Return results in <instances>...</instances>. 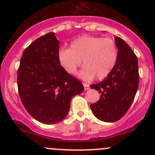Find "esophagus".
<instances>
[{
    "label": "esophagus",
    "mask_w": 155,
    "mask_h": 155,
    "mask_svg": "<svg viewBox=\"0 0 155 155\" xmlns=\"http://www.w3.org/2000/svg\"><path fill=\"white\" fill-rule=\"evenodd\" d=\"M83 85H84V87L85 90H89V89H90V85L84 83Z\"/></svg>",
    "instance_id": "1"
}]
</instances>
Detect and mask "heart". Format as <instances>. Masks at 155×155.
Listing matches in <instances>:
<instances>
[{
	"label": "heart",
	"mask_w": 155,
	"mask_h": 155,
	"mask_svg": "<svg viewBox=\"0 0 155 155\" xmlns=\"http://www.w3.org/2000/svg\"><path fill=\"white\" fill-rule=\"evenodd\" d=\"M58 60L64 70L74 75L81 64L84 67L80 76L84 80L107 77L114 68L118 51L114 41L110 38L82 35L71 43L70 48H62L58 51Z\"/></svg>",
	"instance_id": "b5f03b06"
}]
</instances>
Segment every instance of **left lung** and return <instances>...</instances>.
I'll return each instance as SVG.
<instances>
[{
  "label": "left lung",
  "mask_w": 155,
  "mask_h": 155,
  "mask_svg": "<svg viewBox=\"0 0 155 155\" xmlns=\"http://www.w3.org/2000/svg\"><path fill=\"white\" fill-rule=\"evenodd\" d=\"M118 58L110 74L100 83L90 85L101 93L97 102L90 105L94 115L106 122L120 120L130 107L139 82L138 58L133 49L119 37L115 38Z\"/></svg>",
  "instance_id": "1"
}]
</instances>
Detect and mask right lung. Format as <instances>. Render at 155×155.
<instances>
[{"mask_svg":"<svg viewBox=\"0 0 155 155\" xmlns=\"http://www.w3.org/2000/svg\"><path fill=\"white\" fill-rule=\"evenodd\" d=\"M60 42L54 33L42 35L25 49L17 73L19 97L27 111L41 123L65 118L82 83L64 70L58 60Z\"/></svg>","mask_w":155,"mask_h":155,"instance_id":"add662e5","label":"right lung"}]
</instances>
